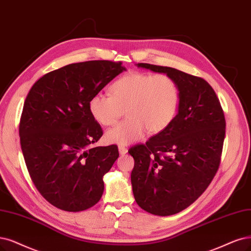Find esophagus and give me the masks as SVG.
Returning a JSON list of instances; mask_svg holds the SVG:
<instances>
[{
  "mask_svg": "<svg viewBox=\"0 0 251 251\" xmlns=\"http://www.w3.org/2000/svg\"><path fill=\"white\" fill-rule=\"evenodd\" d=\"M119 152L121 155H125L127 153V149L124 146H119Z\"/></svg>",
  "mask_w": 251,
  "mask_h": 251,
  "instance_id": "34e87169",
  "label": "esophagus"
}]
</instances>
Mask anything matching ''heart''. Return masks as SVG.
Here are the masks:
<instances>
[{
    "label": "heart",
    "mask_w": 251,
    "mask_h": 251,
    "mask_svg": "<svg viewBox=\"0 0 251 251\" xmlns=\"http://www.w3.org/2000/svg\"><path fill=\"white\" fill-rule=\"evenodd\" d=\"M111 95L96 93L89 101V110L95 121L111 126L125 114L127 119L105 133L109 144L128 145L140 141L146 130L160 133L178 113L180 90L168 74L131 71L119 77L110 87Z\"/></svg>",
    "instance_id": "b5f03b06"
}]
</instances>
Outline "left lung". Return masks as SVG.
<instances>
[{
	"label": "left lung",
	"instance_id": "left-lung-1",
	"mask_svg": "<svg viewBox=\"0 0 251 251\" xmlns=\"http://www.w3.org/2000/svg\"><path fill=\"white\" fill-rule=\"evenodd\" d=\"M178 83L180 104L172 124L128 153L134 159L133 196L154 215L177 214L196 201L218 171L226 118L215 91L203 78L172 67L138 63Z\"/></svg>",
	"mask_w": 251,
	"mask_h": 251
}]
</instances>
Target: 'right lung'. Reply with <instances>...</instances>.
Listing matches in <instances>:
<instances>
[{"label":"right lung","instance_id":"obj_1","mask_svg":"<svg viewBox=\"0 0 251 251\" xmlns=\"http://www.w3.org/2000/svg\"><path fill=\"white\" fill-rule=\"evenodd\" d=\"M122 62L87 61L66 65L37 80L20 122L27 172L52 206L79 212L99 201L103 176L119 157L118 147L92 148L103 134L89 101L118 74Z\"/></svg>","mask_w":251,"mask_h":251}]
</instances>
